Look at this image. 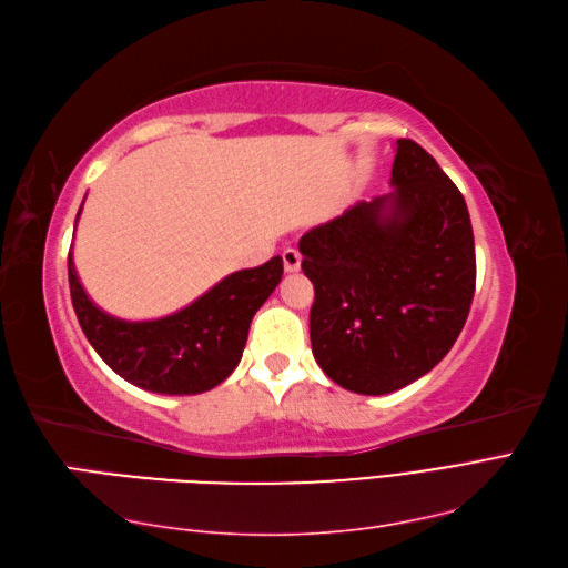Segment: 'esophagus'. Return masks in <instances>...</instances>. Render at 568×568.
I'll list each match as a JSON object with an SVG mask.
<instances>
[{
    "mask_svg": "<svg viewBox=\"0 0 568 568\" xmlns=\"http://www.w3.org/2000/svg\"><path fill=\"white\" fill-rule=\"evenodd\" d=\"M282 260H284L286 272H298L301 270V253L296 251V247H286V251L282 253Z\"/></svg>",
    "mask_w": 568,
    "mask_h": 568,
    "instance_id": "34e87169",
    "label": "esophagus"
}]
</instances>
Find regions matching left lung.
I'll return each mask as SVG.
<instances>
[{
  "instance_id": "1",
  "label": "left lung",
  "mask_w": 568,
  "mask_h": 568,
  "mask_svg": "<svg viewBox=\"0 0 568 568\" xmlns=\"http://www.w3.org/2000/svg\"><path fill=\"white\" fill-rule=\"evenodd\" d=\"M390 185L298 241L315 288L313 356L358 395H388L432 371L475 296V236L460 190L412 140H397Z\"/></svg>"
}]
</instances>
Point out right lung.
<instances>
[{
	"instance_id": "right-lung-1",
	"label": "right lung",
	"mask_w": 568,
	"mask_h": 568,
	"mask_svg": "<svg viewBox=\"0 0 568 568\" xmlns=\"http://www.w3.org/2000/svg\"><path fill=\"white\" fill-rule=\"evenodd\" d=\"M67 270L79 325L118 376L149 393L197 395L239 366L253 315L282 282L284 262L276 255L260 267L233 272L187 308L144 323L120 321L95 306L79 282L72 251Z\"/></svg>"
}]
</instances>
